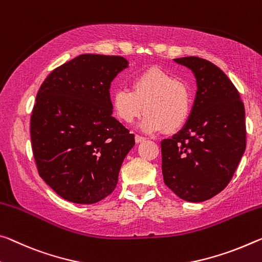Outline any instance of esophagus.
Wrapping results in <instances>:
<instances>
[{"instance_id": "1", "label": "esophagus", "mask_w": 262, "mask_h": 262, "mask_svg": "<svg viewBox=\"0 0 262 262\" xmlns=\"http://www.w3.org/2000/svg\"><path fill=\"white\" fill-rule=\"evenodd\" d=\"M146 140L144 138H142V136H140V135H135V142L136 143H140V142H143V141Z\"/></svg>"}]
</instances>
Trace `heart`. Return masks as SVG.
Here are the masks:
<instances>
[{"mask_svg":"<svg viewBox=\"0 0 262 262\" xmlns=\"http://www.w3.org/2000/svg\"><path fill=\"white\" fill-rule=\"evenodd\" d=\"M111 105L114 114L124 123H130L141 113V129L156 133L162 129L173 133L188 121L192 108L189 86L160 69H148L130 81V91L116 90Z\"/></svg>","mask_w":262,"mask_h":262,"instance_id":"b5f03b06","label":"heart"}]
</instances>
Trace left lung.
Segmentation results:
<instances>
[{
	"label": "left lung",
	"instance_id": "8db88e82",
	"mask_svg": "<svg viewBox=\"0 0 262 262\" xmlns=\"http://www.w3.org/2000/svg\"><path fill=\"white\" fill-rule=\"evenodd\" d=\"M193 72L197 93L188 122L161 142L165 185L186 202H204L226 188L246 149L245 107L218 66L199 57L173 59Z\"/></svg>",
	"mask_w": 262,
	"mask_h": 262
}]
</instances>
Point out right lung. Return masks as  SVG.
Wrapping results in <instances>:
<instances>
[{
	"label": "right lung",
	"mask_w": 262,
	"mask_h": 262,
	"mask_svg": "<svg viewBox=\"0 0 262 262\" xmlns=\"http://www.w3.org/2000/svg\"><path fill=\"white\" fill-rule=\"evenodd\" d=\"M128 66L121 56L85 53L53 70L31 113L39 176L60 197L93 204L118 184L134 135L112 116L111 82Z\"/></svg>",
	"instance_id": "right-lung-1"
}]
</instances>
